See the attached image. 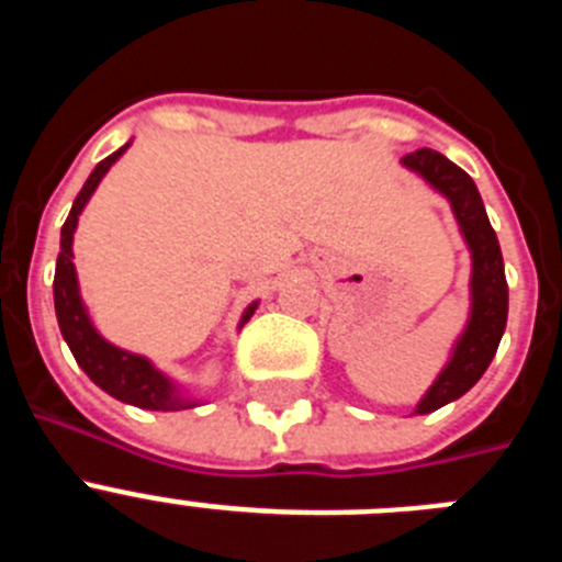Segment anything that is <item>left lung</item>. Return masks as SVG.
<instances>
[{"label": "left lung", "mask_w": 562, "mask_h": 562, "mask_svg": "<svg viewBox=\"0 0 562 562\" xmlns=\"http://www.w3.org/2000/svg\"><path fill=\"white\" fill-rule=\"evenodd\" d=\"M402 166L422 173L436 191L448 196L461 233H464V241L473 252V278H470L473 312H470V324H467L464 335L456 342L453 357L439 374V380L430 385L428 394L422 396V402L416 405V414H430V411L467 394L481 380L486 366L493 362L501 335L506 329L509 290H506L498 236H495L493 225L486 220L484 202H481V193L475 182L470 180V173L461 171L456 162H450L445 154L434 151V148H419L414 154H405Z\"/></svg>", "instance_id": "obj_1"}]
</instances>
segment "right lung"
<instances>
[{
    "label": "right lung",
    "mask_w": 562,
    "mask_h": 562,
    "mask_svg": "<svg viewBox=\"0 0 562 562\" xmlns=\"http://www.w3.org/2000/svg\"><path fill=\"white\" fill-rule=\"evenodd\" d=\"M126 148L128 143L123 148H117L114 154H109L106 160L98 162L95 171L89 173V180L83 182L81 193H78L76 202H72V211H69L67 222H64L61 227V252H58L56 281H53L58 329H61L69 351H72V357L78 360V366L87 371L89 380L95 382L98 389L106 391L109 396H114V400L128 402V405H137V408L146 411L193 408V402L182 400V396L177 394V389L171 385V380L154 369L146 357L123 351L117 349V346H112V342L103 340L95 331V326L89 324V315L81 304V295H78L76 265H72V233H76L78 216H81L83 205L89 202V196H92V191L98 188V182L103 180V173L112 168V162L117 160ZM252 312H256V304L247 306L241 324L250 321Z\"/></svg>",
    "instance_id": "right-lung-1"
}]
</instances>
